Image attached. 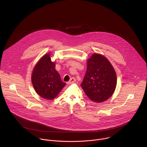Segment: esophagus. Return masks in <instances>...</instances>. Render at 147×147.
Here are the masks:
<instances>
[{
  "label": "esophagus",
  "instance_id": "esophagus-1",
  "mask_svg": "<svg viewBox=\"0 0 147 147\" xmlns=\"http://www.w3.org/2000/svg\"><path fill=\"white\" fill-rule=\"evenodd\" d=\"M76 81V79L75 78H72L71 79H70V80L68 82V84H72V83H75V82Z\"/></svg>",
  "mask_w": 147,
  "mask_h": 147
}]
</instances>
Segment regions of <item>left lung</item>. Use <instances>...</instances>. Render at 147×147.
I'll use <instances>...</instances> for the list:
<instances>
[{"label": "left lung", "mask_w": 147, "mask_h": 147, "mask_svg": "<svg viewBox=\"0 0 147 147\" xmlns=\"http://www.w3.org/2000/svg\"><path fill=\"white\" fill-rule=\"evenodd\" d=\"M117 75L104 56L94 54L87 61L86 71L81 86L86 95L95 102H104L114 92Z\"/></svg>", "instance_id": "8db88e82"}]
</instances>
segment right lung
Wrapping results in <instances>:
<instances>
[{
	"mask_svg": "<svg viewBox=\"0 0 147 147\" xmlns=\"http://www.w3.org/2000/svg\"><path fill=\"white\" fill-rule=\"evenodd\" d=\"M32 83L37 93L47 100L55 98L65 85L56 71L55 62L51 61L49 54L43 56L35 65Z\"/></svg>",
	"mask_w": 147,
	"mask_h": 147,
	"instance_id": "right-lung-1",
	"label": "right lung"
}]
</instances>
